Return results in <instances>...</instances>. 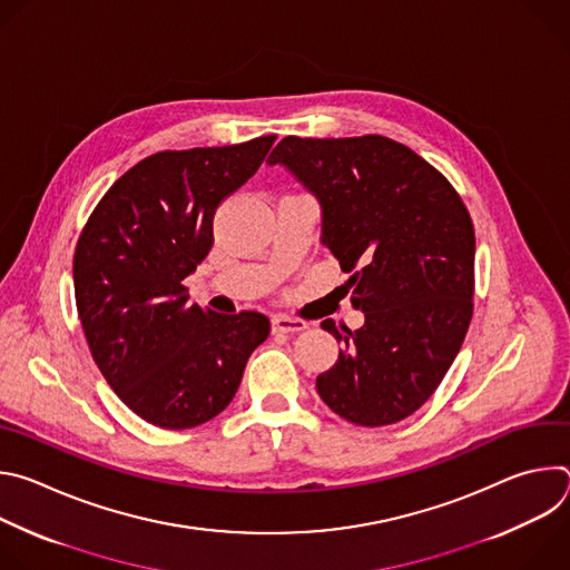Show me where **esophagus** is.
<instances>
[{
	"instance_id": "34e87169",
	"label": "esophagus",
	"mask_w": 570,
	"mask_h": 570,
	"mask_svg": "<svg viewBox=\"0 0 570 570\" xmlns=\"http://www.w3.org/2000/svg\"><path fill=\"white\" fill-rule=\"evenodd\" d=\"M271 327H273V334H295L306 330V322L288 315H273Z\"/></svg>"
}]
</instances>
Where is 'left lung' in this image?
Segmentation results:
<instances>
[{"instance_id":"obj_1","label":"left lung","mask_w":570,"mask_h":570,"mask_svg":"<svg viewBox=\"0 0 570 570\" xmlns=\"http://www.w3.org/2000/svg\"><path fill=\"white\" fill-rule=\"evenodd\" d=\"M268 165L286 167L322 207V243L350 273L352 332L317 394L343 420L387 426L413 415L455 361L473 315L475 234L451 183L409 146L381 135L284 137Z\"/></svg>"}]
</instances>
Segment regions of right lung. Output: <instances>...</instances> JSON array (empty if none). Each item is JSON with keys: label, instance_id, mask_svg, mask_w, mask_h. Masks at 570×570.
Wrapping results in <instances>:
<instances>
[{"label": "right lung", "instance_id": "1", "mask_svg": "<svg viewBox=\"0 0 570 570\" xmlns=\"http://www.w3.org/2000/svg\"><path fill=\"white\" fill-rule=\"evenodd\" d=\"M275 139L155 153L106 191L78 236L73 295L92 358L153 426L194 429L225 411L271 334L264 313H214L183 282L212 250L218 205Z\"/></svg>", "mask_w": 570, "mask_h": 570}]
</instances>
